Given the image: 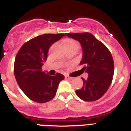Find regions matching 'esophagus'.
I'll use <instances>...</instances> for the list:
<instances>
[{
  "instance_id": "obj_1",
  "label": "esophagus",
  "mask_w": 131,
  "mask_h": 131,
  "mask_svg": "<svg viewBox=\"0 0 131 131\" xmlns=\"http://www.w3.org/2000/svg\"><path fill=\"white\" fill-rule=\"evenodd\" d=\"M65 78L67 79V80H72V79H73V78L70 77V76H65Z\"/></svg>"
}]
</instances>
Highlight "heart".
Returning <instances> with one entry per match:
<instances>
[{"label":"heart","instance_id":"1","mask_svg":"<svg viewBox=\"0 0 131 131\" xmlns=\"http://www.w3.org/2000/svg\"><path fill=\"white\" fill-rule=\"evenodd\" d=\"M64 46L66 50L67 49H76L77 51L80 48V43L76 40L72 39V38H67L64 40Z\"/></svg>","mask_w":131,"mask_h":131}]
</instances>
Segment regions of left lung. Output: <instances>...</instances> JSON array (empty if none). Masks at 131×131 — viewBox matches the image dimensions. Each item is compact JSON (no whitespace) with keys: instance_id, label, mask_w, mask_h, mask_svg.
<instances>
[{"instance_id":"1","label":"left lung","mask_w":131,"mask_h":131,"mask_svg":"<svg viewBox=\"0 0 131 131\" xmlns=\"http://www.w3.org/2000/svg\"><path fill=\"white\" fill-rule=\"evenodd\" d=\"M68 37L79 41L83 49L81 69L89 74L82 78L83 85L76 91L78 97L84 101H95L102 97L110 88L113 80L114 63L109 49L102 42L89 32L66 33Z\"/></svg>"}]
</instances>
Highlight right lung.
Masks as SVG:
<instances>
[{"mask_svg": "<svg viewBox=\"0 0 131 131\" xmlns=\"http://www.w3.org/2000/svg\"><path fill=\"white\" fill-rule=\"evenodd\" d=\"M65 36L44 34L32 38L23 44L16 55L14 74L19 88L32 101L45 103L55 96L59 84L64 76L60 73L49 76L42 71L49 48Z\"/></svg>", "mask_w": 131, "mask_h": 131, "instance_id": "right-lung-1", "label": "right lung"}]
</instances>
